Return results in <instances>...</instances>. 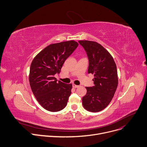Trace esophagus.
Returning <instances> with one entry per match:
<instances>
[{
    "label": "esophagus",
    "mask_w": 147,
    "mask_h": 147,
    "mask_svg": "<svg viewBox=\"0 0 147 147\" xmlns=\"http://www.w3.org/2000/svg\"><path fill=\"white\" fill-rule=\"evenodd\" d=\"M72 86H73V87H74V88H77V87H79V86L76 85V84H72Z\"/></svg>",
    "instance_id": "1"
}]
</instances>
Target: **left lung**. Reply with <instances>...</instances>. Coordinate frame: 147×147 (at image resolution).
<instances>
[{
    "instance_id": "obj_1",
    "label": "left lung",
    "mask_w": 147,
    "mask_h": 147,
    "mask_svg": "<svg viewBox=\"0 0 147 147\" xmlns=\"http://www.w3.org/2000/svg\"><path fill=\"white\" fill-rule=\"evenodd\" d=\"M89 59L88 73L93 74L94 86L86 87L83 97L84 109L92 112L103 110L111 102L118 87L117 68L113 57L106 49L96 42L79 41Z\"/></svg>"
}]
</instances>
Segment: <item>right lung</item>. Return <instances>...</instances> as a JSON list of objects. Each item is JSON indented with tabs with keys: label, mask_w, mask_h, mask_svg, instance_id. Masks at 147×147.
Returning a JSON list of instances; mask_svg holds the SVG:
<instances>
[{
	"label": "right lung",
	"mask_w": 147,
	"mask_h": 147,
	"mask_svg": "<svg viewBox=\"0 0 147 147\" xmlns=\"http://www.w3.org/2000/svg\"><path fill=\"white\" fill-rule=\"evenodd\" d=\"M78 45L74 41L51 44L38 53L32 61L29 84L37 101L47 111L58 112L67 105L72 84L58 82L54 76L60 73L64 61Z\"/></svg>",
	"instance_id": "add662e5"
}]
</instances>
